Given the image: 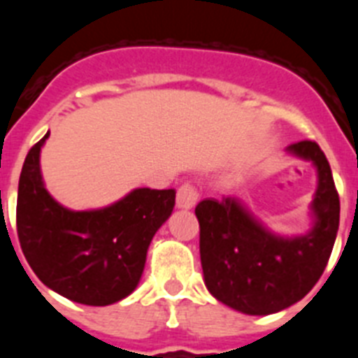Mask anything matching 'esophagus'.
<instances>
[{
    "label": "esophagus",
    "instance_id": "obj_1",
    "mask_svg": "<svg viewBox=\"0 0 358 358\" xmlns=\"http://www.w3.org/2000/svg\"><path fill=\"white\" fill-rule=\"evenodd\" d=\"M199 201V194L197 189L194 186L185 185L181 188L177 189V197H176V206L179 210H192V208L197 204Z\"/></svg>",
    "mask_w": 358,
    "mask_h": 358
}]
</instances>
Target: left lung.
I'll list each match as a JSON object with an SVG mask.
<instances>
[{
  "instance_id": "1",
  "label": "left lung",
  "mask_w": 358,
  "mask_h": 358,
  "mask_svg": "<svg viewBox=\"0 0 358 358\" xmlns=\"http://www.w3.org/2000/svg\"><path fill=\"white\" fill-rule=\"evenodd\" d=\"M287 152L317 172L306 233L278 235L236 197L206 199L195 208L204 283L215 299L242 314H276L301 301L327 267L339 229V195L327 156L314 141Z\"/></svg>"
}]
</instances>
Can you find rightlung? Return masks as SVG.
I'll return each instance as SVG.
<instances>
[{
	"mask_svg": "<svg viewBox=\"0 0 358 358\" xmlns=\"http://www.w3.org/2000/svg\"><path fill=\"white\" fill-rule=\"evenodd\" d=\"M24 159L17 189V236L44 285L71 301L107 306L134 292L156 231L173 211L176 189L134 188L96 210H69L50 195L41 148Z\"/></svg>",
	"mask_w": 358,
	"mask_h": 358,
	"instance_id": "add662e5",
	"label": "right lung"
}]
</instances>
